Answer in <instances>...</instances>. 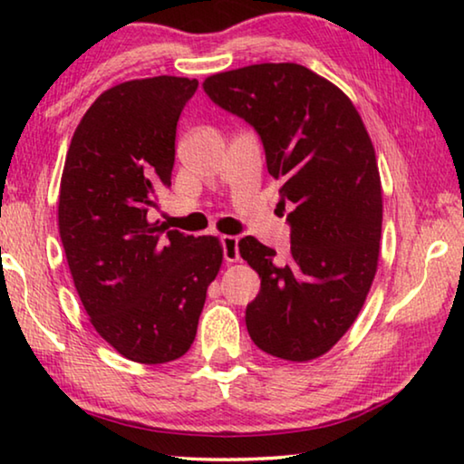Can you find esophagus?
<instances>
[{"instance_id":"obj_1","label":"esophagus","mask_w":464,"mask_h":464,"mask_svg":"<svg viewBox=\"0 0 464 464\" xmlns=\"http://www.w3.org/2000/svg\"><path fill=\"white\" fill-rule=\"evenodd\" d=\"M221 249H223V257L227 262L239 260V239L237 237H233V235H223Z\"/></svg>"}]
</instances>
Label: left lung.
<instances>
[{
  "label": "left lung",
  "mask_w": 464,
  "mask_h": 464,
  "mask_svg": "<svg viewBox=\"0 0 464 464\" xmlns=\"http://www.w3.org/2000/svg\"><path fill=\"white\" fill-rule=\"evenodd\" d=\"M218 108L257 132L290 208V256L254 237L239 254L260 274L247 304L249 337L266 354L304 362L354 324L371 290L382 225L374 147L342 90L296 63H262L202 83Z\"/></svg>",
  "instance_id": "left-lung-1"
}]
</instances>
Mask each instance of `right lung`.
I'll list each match as a JSON object with an SVG mask.
<instances>
[{
    "instance_id": "add662e5",
    "label": "right lung",
    "mask_w": 464,
    "mask_h": 464,
    "mask_svg": "<svg viewBox=\"0 0 464 464\" xmlns=\"http://www.w3.org/2000/svg\"><path fill=\"white\" fill-rule=\"evenodd\" d=\"M198 82L149 77L114 85L73 132L59 194V235L92 325L124 358L163 364L196 337L223 262L217 237L149 221L171 186L176 127Z\"/></svg>"
}]
</instances>
